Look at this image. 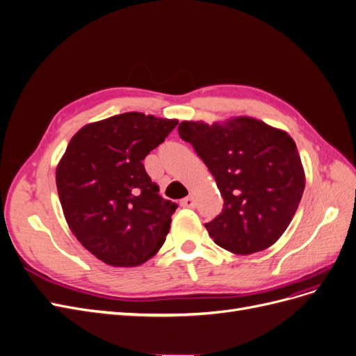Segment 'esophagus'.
Returning a JSON list of instances; mask_svg holds the SVG:
<instances>
[{
    "instance_id": "34e87169",
    "label": "esophagus",
    "mask_w": 356,
    "mask_h": 356,
    "mask_svg": "<svg viewBox=\"0 0 356 356\" xmlns=\"http://www.w3.org/2000/svg\"><path fill=\"white\" fill-rule=\"evenodd\" d=\"M180 204L183 208H195V205H196L193 197H184Z\"/></svg>"
}]
</instances>
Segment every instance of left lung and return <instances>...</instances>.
<instances>
[{"label":"left lung","mask_w":356,"mask_h":356,"mask_svg":"<svg viewBox=\"0 0 356 356\" xmlns=\"http://www.w3.org/2000/svg\"><path fill=\"white\" fill-rule=\"evenodd\" d=\"M179 135L207 164L224 197L222 212L205 224L213 241L236 254L257 253L276 243L305 188L292 138L249 116L212 125L184 120Z\"/></svg>","instance_id":"1"}]
</instances>
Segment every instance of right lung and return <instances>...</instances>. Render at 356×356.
Wrapping results in <instances>:
<instances>
[{
  "label": "right lung",
  "mask_w": 356,
  "mask_h": 356,
  "mask_svg": "<svg viewBox=\"0 0 356 356\" xmlns=\"http://www.w3.org/2000/svg\"><path fill=\"white\" fill-rule=\"evenodd\" d=\"M177 123L128 112L71 138L56 167L59 200L72 234L104 264L140 266L164 244L177 205L159 195L143 160Z\"/></svg>",
  "instance_id": "add662e5"
}]
</instances>
